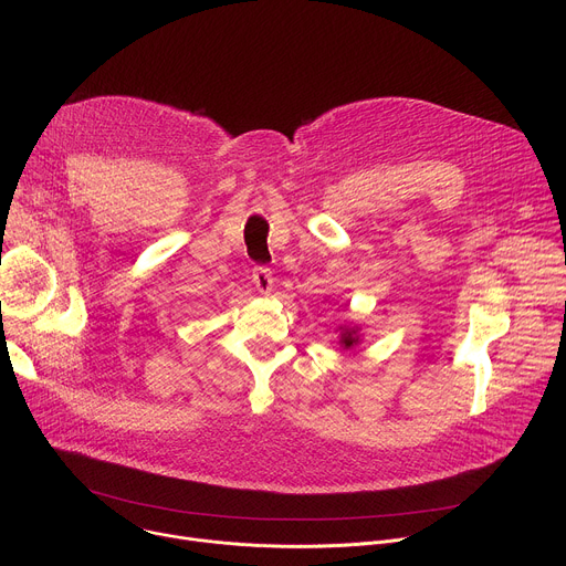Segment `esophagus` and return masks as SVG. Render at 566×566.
Listing matches in <instances>:
<instances>
[{
	"label": "esophagus",
	"mask_w": 566,
	"mask_h": 566,
	"mask_svg": "<svg viewBox=\"0 0 566 566\" xmlns=\"http://www.w3.org/2000/svg\"><path fill=\"white\" fill-rule=\"evenodd\" d=\"M253 284H255V289L262 295H269L273 291V273H271V269H264V266L253 269Z\"/></svg>",
	"instance_id": "34e87169"
}]
</instances>
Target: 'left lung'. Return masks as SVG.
<instances>
[{"label": "left lung", "mask_w": 566, "mask_h": 566, "mask_svg": "<svg viewBox=\"0 0 566 566\" xmlns=\"http://www.w3.org/2000/svg\"><path fill=\"white\" fill-rule=\"evenodd\" d=\"M340 347L343 349H352L360 343V336H358V329L356 327H340Z\"/></svg>", "instance_id": "1"}]
</instances>
